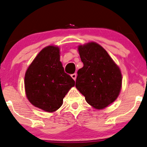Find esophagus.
I'll return each instance as SVG.
<instances>
[{
    "instance_id": "1",
    "label": "esophagus",
    "mask_w": 147,
    "mask_h": 147,
    "mask_svg": "<svg viewBox=\"0 0 147 147\" xmlns=\"http://www.w3.org/2000/svg\"><path fill=\"white\" fill-rule=\"evenodd\" d=\"M71 77L74 80H76V79H77V73H74L72 74V75H71Z\"/></svg>"
}]
</instances>
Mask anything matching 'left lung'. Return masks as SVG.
I'll list each match as a JSON object with an SVG mask.
<instances>
[{"label": "left lung", "mask_w": 147, "mask_h": 147, "mask_svg": "<svg viewBox=\"0 0 147 147\" xmlns=\"http://www.w3.org/2000/svg\"><path fill=\"white\" fill-rule=\"evenodd\" d=\"M83 67L77 72L75 86L87 102L97 109L113 103L119 94L122 76L107 51L94 42L78 47Z\"/></svg>", "instance_id": "1"}]
</instances>
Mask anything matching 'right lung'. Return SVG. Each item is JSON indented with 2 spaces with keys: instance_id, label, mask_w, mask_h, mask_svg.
<instances>
[{
  "instance_id": "obj_1",
  "label": "right lung",
  "mask_w": 147,
  "mask_h": 147,
  "mask_svg": "<svg viewBox=\"0 0 147 147\" xmlns=\"http://www.w3.org/2000/svg\"><path fill=\"white\" fill-rule=\"evenodd\" d=\"M75 82L64 72L60 61V49L47 46L40 51L26 72L24 85L27 98L46 112L57 111Z\"/></svg>"
}]
</instances>
